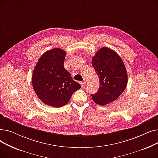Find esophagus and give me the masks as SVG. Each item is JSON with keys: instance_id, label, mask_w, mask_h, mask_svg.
Here are the masks:
<instances>
[{"instance_id": "1", "label": "esophagus", "mask_w": 158, "mask_h": 158, "mask_svg": "<svg viewBox=\"0 0 158 158\" xmlns=\"http://www.w3.org/2000/svg\"><path fill=\"white\" fill-rule=\"evenodd\" d=\"M86 82L85 81H82V82H81V85L82 86V88H85L86 86Z\"/></svg>"}]
</instances>
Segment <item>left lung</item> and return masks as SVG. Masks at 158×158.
I'll return each instance as SVG.
<instances>
[{
    "instance_id": "left-lung-1",
    "label": "left lung",
    "mask_w": 158,
    "mask_h": 158,
    "mask_svg": "<svg viewBox=\"0 0 158 158\" xmlns=\"http://www.w3.org/2000/svg\"><path fill=\"white\" fill-rule=\"evenodd\" d=\"M92 63L100 82L98 92L91 95L93 101L104 106L117 100L127 84V73L121 57L113 50L102 47L92 57Z\"/></svg>"
}]
</instances>
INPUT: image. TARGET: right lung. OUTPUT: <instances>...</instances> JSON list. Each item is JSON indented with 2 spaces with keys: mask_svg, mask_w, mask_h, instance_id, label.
I'll return each mask as SVG.
<instances>
[{
  "mask_svg": "<svg viewBox=\"0 0 158 158\" xmlns=\"http://www.w3.org/2000/svg\"><path fill=\"white\" fill-rule=\"evenodd\" d=\"M66 52L55 48L41 56L33 70L32 82L40 101L54 107L67 104L72 94L81 88L64 69Z\"/></svg>",
  "mask_w": 158,
  "mask_h": 158,
  "instance_id": "obj_1",
  "label": "right lung"
}]
</instances>
